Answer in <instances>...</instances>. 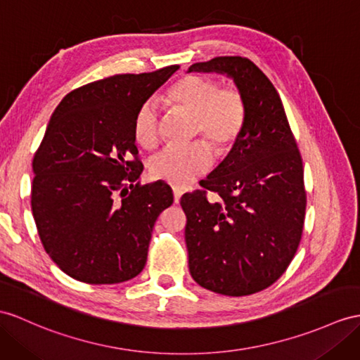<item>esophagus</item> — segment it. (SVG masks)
I'll return each mask as SVG.
<instances>
[{"instance_id": "obj_1", "label": "esophagus", "mask_w": 360, "mask_h": 360, "mask_svg": "<svg viewBox=\"0 0 360 360\" xmlns=\"http://www.w3.org/2000/svg\"><path fill=\"white\" fill-rule=\"evenodd\" d=\"M183 192L180 189H174V203H179L180 198H181Z\"/></svg>"}]
</instances>
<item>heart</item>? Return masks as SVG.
I'll return each instance as SVG.
<instances>
[{
    "instance_id": "1",
    "label": "heart",
    "mask_w": 360,
    "mask_h": 360,
    "mask_svg": "<svg viewBox=\"0 0 360 360\" xmlns=\"http://www.w3.org/2000/svg\"><path fill=\"white\" fill-rule=\"evenodd\" d=\"M168 102L174 108L194 117V137H203L217 155L232 150L246 124V101L243 94L227 86L220 89L214 79L186 76L171 86ZM134 139L143 148H154L159 142V108L154 101L140 105L134 117ZM212 165V154L203 142L185 148H168L153 157L151 175L175 188H186Z\"/></svg>"
}]
</instances>
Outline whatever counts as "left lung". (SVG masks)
<instances>
[{
  "mask_svg": "<svg viewBox=\"0 0 360 360\" xmlns=\"http://www.w3.org/2000/svg\"><path fill=\"white\" fill-rule=\"evenodd\" d=\"M231 77L246 101V124L231 153L185 194L189 271L210 292L246 296L281 278L297 250L305 217L302 159L281 98L248 58L218 56L188 73ZM221 200L210 204L205 191Z\"/></svg>",
  "mask_w": 360,
  "mask_h": 360,
  "instance_id": "8db88e82",
  "label": "left lung"
}]
</instances>
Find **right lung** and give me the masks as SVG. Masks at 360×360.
<instances>
[{"label":"right lung","mask_w":360,"mask_h":360,"mask_svg":"<svg viewBox=\"0 0 360 360\" xmlns=\"http://www.w3.org/2000/svg\"><path fill=\"white\" fill-rule=\"evenodd\" d=\"M179 68L86 84L51 114L32 163V212L49 257L77 281L119 284L146 264L153 227L174 195L162 180L137 183L133 125Z\"/></svg>","instance_id":"obj_1"}]
</instances>
